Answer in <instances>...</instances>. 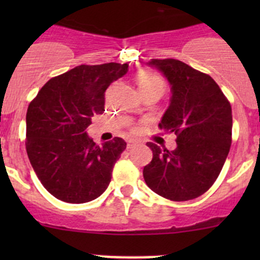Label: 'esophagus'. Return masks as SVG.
Masks as SVG:
<instances>
[{
    "instance_id": "obj_1",
    "label": "esophagus",
    "mask_w": 260,
    "mask_h": 260,
    "mask_svg": "<svg viewBox=\"0 0 260 260\" xmlns=\"http://www.w3.org/2000/svg\"><path fill=\"white\" fill-rule=\"evenodd\" d=\"M137 143H138V142H137V140H134V139H129V140H128V142H127V149L133 148L134 145L137 144Z\"/></svg>"
}]
</instances>
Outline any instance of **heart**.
I'll list each match as a JSON object with an SVG mask.
<instances>
[{
	"label": "heart",
	"instance_id": "b5f03b06",
	"mask_svg": "<svg viewBox=\"0 0 260 260\" xmlns=\"http://www.w3.org/2000/svg\"><path fill=\"white\" fill-rule=\"evenodd\" d=\"M136 82L142 94H145V92L149 91H155L159 92L161 95L166 88L165 79L160 74L151 72V71H140L137 74Z\"/></svg>",
	"mask_w": 260,
	"mask_h": 260
}]
</instances>
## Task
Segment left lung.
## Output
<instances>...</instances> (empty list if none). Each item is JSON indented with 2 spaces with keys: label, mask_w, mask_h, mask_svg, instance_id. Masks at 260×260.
Instances as JSON below:
<instances>
[{
  "label": "left lung",
  "mask_w": 260,
  "mask_h": 260,
  "mask_svg": "<svg viewBox=\"0 0 260 260\" xmlns=\"http://www.w3.org/2000/svg\"><path fill=\"white\" fill-rule=\"evenodd\" d=\"M171 85L170 106L159 127L177 136L174 150L148 143L153 160L145 183L164 198L183 202L202 196L221 171L232 136V111L215 80L174 58L151 59Z\"/></svg>",
  "instance_id": "obj_1"
}]
</instances>
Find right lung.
Masks as SVG:
<instances>
[{"instance_id":"add662e5","label":"right lung","mask_w":260,"mask_h":260,"mask_svg":"<svg viewBox=\"0 0 260 260\" xmlns=\"http://www.w3.org/2000/svg\"><path fill=\"white\" fill-rule=\"evenodd\" d=\"M127 72V63L77 66L50 79L29 104L26 153L43 186L59 201H94L109 186L127 143L115 137L99 147L86 128L105 111L109 85Z\"/></svg>"}]
</instances>
